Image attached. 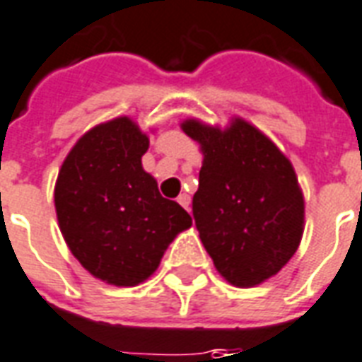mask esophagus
Masks as SVG:
<instances>
[{"instance_id": "obj_1", "label": "esophagus", "mask_w": 362, "mask_h": 362, "mask_svg": "<svg viewBox=\"0 0 362 362\" xmlns=\"http://www.w3.org/2000/svg\"><path fill=\"white\" fill-rule=\"evenodd\" d=\"M177 202L181 204V206H183L185 210H189V204H191V197H189V194H179L177 197Z\"/></svg>"}]
</instances>
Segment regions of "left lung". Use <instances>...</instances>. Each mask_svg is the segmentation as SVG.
I'll use <instances>...</instances> for the list:
<instances>
[{
  "label": "left lung",
  "mask_w": 362,
  "mask_h": 362,
  "mask_svg": "<svg viewBox=\"0 0 362 362\" xmlns=\"http://www.w3.org/2000/svg\"><path fill=\"white\" fill-rule=\"evenodd\" d=\"M204 154L192 216L204 248L225 281L262 284L296 254L305 204L290 160L246 119L221 129L181 124Z\"/></svg>",
  "instance_id": "8db88e82"
}]
</instances>
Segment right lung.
I'll list each match as a JSON object with an SVG mask.
<instances>
[{
	"mask_svg": "<svg viewBox=\"0 0 362 362\" xmlns=\"http://www.w3.org/2000/svg\"><path fill=\"white\" fill-rule=\"evenodd\" d=\"M148 137L127 116L91 127L68 152L55 185L59 227L95 279L137 286L192 217L160 194L141 158Z\"/></svg>",
	"mask_w": 362,
	"mask_h": 362,
	"instance_id": "right-lung-1",
	"label": "right lung"
}]
</instances>
